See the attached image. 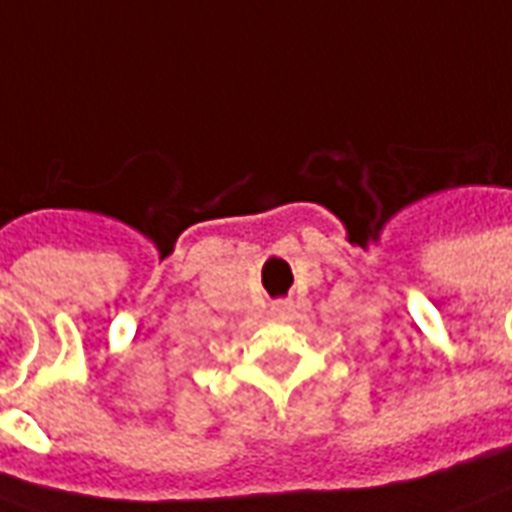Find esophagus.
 <instances>
[{"instance_id":"34e87169","label":"esophagus","mask_w":512,"mask_h":512,"mask_svg":"<svg viewBox=\"0 0 512 512\" xmlns=\"http://www.w3.org/2000/svg\"><path fill=\"white\" fill-rule=\"evenodd\" d=\"M290 311H292V303L290 300H276L271 306V314L276 319H284V317H290Z\"/></svg>"}]
</instances>
